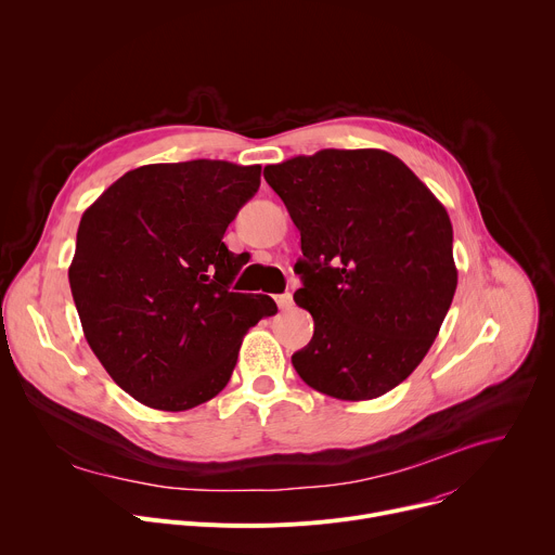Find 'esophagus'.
I'll return each mask as SVG.
<instances>
[{"instance_id":"1","label":"esophagus","mask_w":555,"mask_h":555,"mask_svg":"<svg viewBox=\"0 0 555 555\" xmlns=\"http://www.w3.org/2000/svg\"><path fill=\"white\" fill-rule=\"evenodd\" d=\"M276 305L285 311V309H292V305H294V298H292V294L289 292H285V294H279L276 296Z\"/></svg>"}]
</instances>
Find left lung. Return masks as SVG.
I'll return each mask as SVG.
<instances>
[{"label": "left lung", "mask_w": 555, "mask_h": 555, "mask_svg": "<svg viewBox=\"0 0 555 555\" xmlns=\"http://www.w3.org/2000/svg\"><path fill=\"white\" fill-rule=\"evenodd\" d=\"M263 178L300 230L294 300L313 336L296 373L336 400L379 398L420 366L456 289L443 204L382 149H323Z\"/></svg>", "instance_id": "8db88e82"}]
</instances>
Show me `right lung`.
<instances>
[{
	"mask_svg": "<svg viewBox=\"0 0 555 555\" xmlns=\"http://www.w3.org/2000/svg\"><path fill=\"white\" fill-rule=\"evenodd\" d=\"M259 184V165H144L83 212L74 305L94 356L140 404L180 413L212 400L248 330L276 313L266 294L230 292L242 255L223 244Z\"/></svg>",
	"mask_w": 555,
	"mask_h": 555,
	"instance_id": "add662e5",
	"label": "right lung"
}]
</instances>
